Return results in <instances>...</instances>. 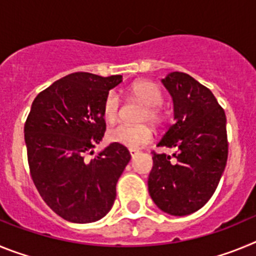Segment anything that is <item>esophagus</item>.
<instances>
[{
  "mask_svg": "<svg viewBox=\"0 0 256 256\" xmlns=\"http://www.w3.org/2000/svg\"><path fill=\"white\" fill-rule=\"evenodd\" d=\"M130 156L133 158V156L138 154V150H137V148H130Z\"/></svg>",
  "mask_w": 256,
  "mask_h": 256,
  "instance_id": "esophagus-1",
  "label": "esophagus"
}]
</instances>
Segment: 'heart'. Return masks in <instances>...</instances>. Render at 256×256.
I'll return each mask as SVG.
<instances>
[{"instance_id":"obj_1","label":"heart","mask_w":256,"mask_h":256,"mask_svg":"<svg viewBox=\"0 0 256 256\" xmlns=\"http://www.w3.org/2000/svg\"><path fill=\"white\" fill-rule=\"evenodd\" d=\"M130 91L140 102L144 105L141 120L159 124L162 119V112L160 108L162 94L160 88L152 82L140 80L130 86ZM119 112H120V98L116 92H108L102 104L104 119L108 123H112L119 116ZM108 137L110 141L115 144L136 148L144 144H148L152 140V130L148 124H140V126L118 124L108 130Z\"/></svg>"}]
</instances>
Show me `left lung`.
Wrapping results in <instances>:
<instances>
[{"instance_id": "left-lung-1", "label": "left lung", "mask_w": 256, "mask_h": 256, "mask_svg": "<svg viewBox=\"0 0 256 256\" xmlns=\"http://www.w3.org/2000/svg\"><path fill=\"white\" fill-rule=\"evenodd\" d=\"M173 100L174 122L158 144L174 148L173 158L152 151L148 192L170 216H188L216 192L228 158L224 110L209 88L191 76L173 72L162 80Z\"/></svg>"}]
</instances>
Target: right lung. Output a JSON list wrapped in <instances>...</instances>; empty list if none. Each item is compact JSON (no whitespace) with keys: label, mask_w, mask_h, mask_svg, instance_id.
<instances>
[{"label":"right lung","mask_w":256,"mask_h":256,"mask_svg":"<svg viewBox=\"0 0 256 256\" xmlns=\"http://www.w3.org/2000/svg\"><path fill=\"white\" fill-rule=\"evenodd\" d=\"M122 76L69 74L40 92L24 126L32 180L61 218L96 222L110 212L116 182L130 160L123 144H110L94 158L106 130L102 104Z\"/></svg>","instance_id":"right-lung-1"}]
</instances>
